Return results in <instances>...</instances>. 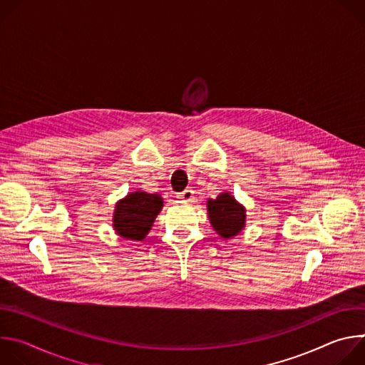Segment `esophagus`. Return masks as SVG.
Wrapping results in <instances>:
<instances>
[{
    "instance_id": "1",
    "label": "esophagus",
    "mask_w": 365,
    "mask_h": 365,
    "mask_svg": "<svg viewBox=\"0 0 365 365\" xmlns=\"http://www.w3.org/2000/svg\"><path fill=\"white\" fill-rule=\"evenodd\" d=\"M178 197L182 199V200H186V202H190V200L195 197V192H193L190 187H187V189H185L183 192H180V193L178 195Z\"/></svg>"
}]
</instances>
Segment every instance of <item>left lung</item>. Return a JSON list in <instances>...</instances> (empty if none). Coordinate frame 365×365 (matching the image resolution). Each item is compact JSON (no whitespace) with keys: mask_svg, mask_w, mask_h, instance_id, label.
<instances>
[{"mask_svg":"<svg viewBox=\"0 0 365 365\" xmlns=\"http://www.w3.org/2000/svg\"><path fill=\"white\" fill-rule=\"evenodd\" d=\"M207 214L214 230L222 238L237 235L244 227L245 210L230 193H221L217 199L207 200Z\"/></svg>","mask_w":365,"mask_h":365,"instance_id":"1","label":"left lung"}]
</instances>
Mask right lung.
<instances>
[{
	"label": "right lung",
	"mask_w": 365,
	"mask_h": 365,
	"mask_svg": "<svg viewBox=\"0 0 365 365\" xmlns=\"http://www.w3.org/2000/svg\"><path fill=\"white\" fill-rule=\"evenodd\" d=\"M162 206L163 199L159 195L141 190L130 193L115 206L114 228L123 238L141 241L162 211Z\"/></svg>",
	"instance_id": "1"
}]
</instances>
